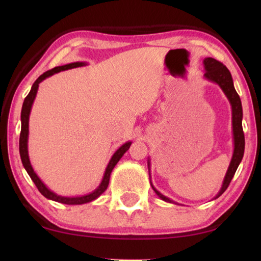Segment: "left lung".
Returning a JSON list of instances; mask_svg holds the SVG:
<instances>
[{
    "label": "left lung",
    "instance_id": "1",
    "mask_svg": "<svg viewBox=\"0 0 261 261\" xmlns=\"http://www.w3.org/2000/svg\"><path fill=\"white\" fill-rule=\"evenodd\" d=\"M205 67V74L204 77L212 83H215L216 85H219L221 90L224 94H226L227 99L229 100L231 106V115H232V138H233V153L232 158L230 161V165L228 167V170L224 176L222 187H221L220 191L218 194L214 197V199L219 198L221 194L226 191L229 183L231 182V179L235 175L238 166L244 155V147H245V139H244V132H243V126H242V118H243V109H242V102L240 95L237 94L235 90V86H233L232 77L231 73L229 70L224 67V65L221 63V62L216 61L215 59H212V57H206V59L202 61ZM148 166V173L151 171V160L148 159L147 161ZM149 182H151L152 189L154 190L160 199L165 200L167 202H171V204H177L174 200L169 199V198L163 196L161 192H159L158 190L153 187L152 180H151V173H149Z\"/></svg>",
    "mask_w": 261,
    "mask_h": 261
}]
</instances>
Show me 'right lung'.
<instances>
[{
    "mask_svg": "<svg viewBox=\"0 0 261 261\" xmlns=\"http://www.w3.org/2000/svg\"><path fill=\"white\" fill-rule=\"evenodd\" d=\"M84 65H87L86 62H73V63H69L65 65H61V67H56L54 69L49 70V71H46L45 73H42L40 77H39L37 81L34 82V84L31 87L30 93L26 96L23 103V107H21V114H20V121H21V130H20V137H19V154H20V159L21 162H23V166L25 168V170L28 171V174L30 175L31 179L33 180L35 187L38 188L39 191L42 194L43 197H46L47 199L54 200L57 202H61V204H65V205H83L86 204V202H90L92 200H95L96 198L101 196L106 190L108 188L109 184V178H110V174L114 169V167L117 165V162L121 160V158L124 155V153L129 149L131 146V141H126L125 144H123L122 146L117 149L116 152L113 154L112 159L109 160V163L107 168H106L105 174H103V178L101 180V183L99 184V187L96 188L94 191H92L91 193L85 194V196H79V197H63V196H59L55 192L50 191L45 184H43L42 180L39 178V176L35 174V171L33 169L32 165H31L30 158H29V149H28V141H29V120H30V114H31V109H32V105L34 102L35 96H37V92L39 88V84H40L42 81H45L46 78L53 76L57 72L64 71V70H69V69H73V68H79V67H84Z\"/></svg>",
    "mask_w": 261,
    "mask_h": 261,
    "instance_id": "1",
    "label": "right lung"
}]
</instances>
